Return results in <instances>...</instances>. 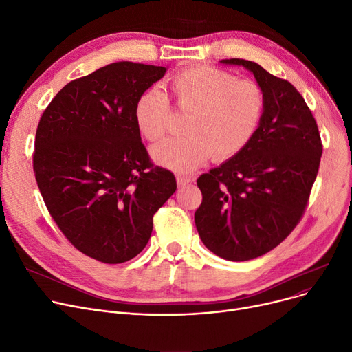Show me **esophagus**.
<instances>
[{
  "mask_svg": "<svg viewBox=\"0 0 352 352\" xmlns=\"http://www.w3.org/2000/svg\"><path fill=\"white\" fill-rule=\"evenodd\" d=\"M190 182H191V178H190V177H187V175H177V184H178L179 188L187 187Z\"/></svg>",
  "mask_w": 352,
  "mask_h": 352,
  "instance_id": "obj_1",
  "label": "esophagus"
}]
</instances>
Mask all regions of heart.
Listing matches in <instances>:
<instances>
[{"label":"heart","instance_id":"1","mask_svg":"<svg viewBox=\"0 0 352 352\" xmlns=\"http://www.w3.org/2000/svg\"><path fill=\"white\" fill-rule=\"evenodd\" d=\"M175 105L188 114L184 125L187 135L171 137L154 145L155 162L175 171H191L212 154L226 161L241 151L261 124L265 97L251 80L215 67L184 69L171 82ZM170 101L157 88L145 91L135 102L134 120L140 134L158 141L168 131Z\"/></svg>","mask_w":352,"mask_h":352}]
</instances>
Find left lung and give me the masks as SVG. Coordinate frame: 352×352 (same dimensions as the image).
Wrapping results in <instances>:
<instances>
[{
	"mask_svg": "<svg viewBox=\"0 0 352 352\" xmlns=\"http://www.w3.org/2000/svg\"><path fill=\"white\" fill-rule=\"evenodd\" d=\"M265 97L260 126L244 151L197 179L195 226L204 245L228 261H248L280 245L301 221L317 178L322 142L316 118L291 82L256 63Z\"/></svg>",
	"mask_w": 352,
	"mask_h": 352,
	"instance_id": "obj_1",
	"label": "left lung"
}]
</instances>
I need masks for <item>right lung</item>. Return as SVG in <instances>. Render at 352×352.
<instances>
[{
	"label": "right lung",
	"mask_w": 352,
	"mask_h": 352,
	"mask_svg": "<svg viewBox=\"0 0 352 352\" xmlns=\"http://www.w3.org/2000/svg\"><path fill=\"white\" fill-rule=\"evenodd\" d=\"M164 67L120 61L68 82L35 133L32 168L55 224L82 254L105 264L138 255L153 217L177 190L154 165L134 120L141 94Z\"/></svg>",
	"instance_id": "add662e5"
}]
</instances>
